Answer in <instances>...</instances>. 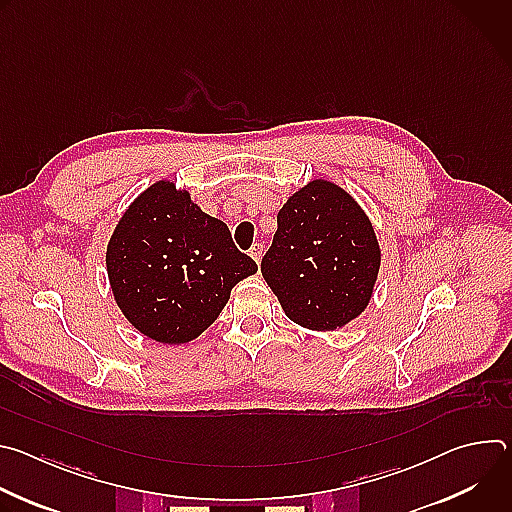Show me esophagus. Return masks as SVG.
<instances>
[{
    "mask_svg": "<svg viewBox=\"0 0 512 512\" xmlns=\"http://www.w3.org/2000/svg\"><path fill=\"white\" fill-rule=\"evenodd\" d=\"M249 255H251V257L255 259V263L259 265V263H261V257H263V245H261V243H255V245L251 247Z\"/></svg>",
    "mask_w": 512,
    "mask_h": 512,
    "instance_id": "obj_1",
    "label": "esophagus"
}]
</instances>
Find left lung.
<instances>
[{
  "instance_id": "obj_1",
  "label": "left lung",
  "mask_w": 512,
  "mask_h": 512,
  "mask_svg": "<svg viewBox=\"0 0 512 512\" xmlns=\"http://www.w3.org/2000/svg\"><path fill=\"white\" fill-rule=\"evenodd\" d=\"M381 251L369 216L326 180H314L277 212L261 273L285 316L310 330H336L371 302Z\"/></svg>"
}]
</instances>
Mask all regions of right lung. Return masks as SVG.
I'll use <instances>...</instances> for the list:
<instances>
[{"instance_id": "obj_1", "label": "right lung", "mask_w": 512, "mask_h": 512, "mask_svg": "<svg viewBox=\"0 0 512 512\" xmlns=\"http://www.w3.org/2000/svg\"><path fill=\"white\" fill-rule=\"evenodd\" d=\"M257 271L229 227L186 190L158 182L121 216L107 247V273L125 318L152 340L184 344L223 312L231 289Z\"/></svg>"}]
</instances>
